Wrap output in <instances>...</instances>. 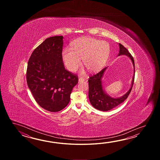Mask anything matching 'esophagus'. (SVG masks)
<instances>
[{"instance_id":"34e87169","label":"esophagus","mask_w":160,"mask_h":160,"mask_svg":"<svg viewBox=\"0 0 160 160\" xmlns=\"http://www.w3.org/2000/svg\"><path fill=\"white\" fill-rule=\"evenodd\" d=\"M84 81H85V78H81V77L79 78V82Z\"/></svg>"}]
</instances>
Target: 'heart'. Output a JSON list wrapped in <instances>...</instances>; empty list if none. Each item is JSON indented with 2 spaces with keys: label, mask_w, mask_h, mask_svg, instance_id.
Instances as JSON below:
<instances>
[{
  "label": "heart",
  "mask_w": 160,
  "mask_h": 160,
  "mask_svg": "<svg viewBox=\"0 0 160 160\" xmlns=\"http://www.w3.org/2000/svg\"><path fill=\"white\" fill-rule=\"evenodd\" d=\"M109 43L93 38H81L72 42L71 49L62 51V58L67 68L76 71L81 64V59L90 72L101 70L105 65L110 55Z\"/></svg>",
  "instance_id": "heart-1"
}]
</instances>
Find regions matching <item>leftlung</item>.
Returning a JSON list of instances; mask_svg holds the SVG:
<instances>
[{
	"instance_id": "1",
	"label": "left lung",
	"mask_w": 160,
	"mask_h": 160,
	"mask_svg": "<svg viewBox=\"0 0 160 160\" xmlns=\"http://www.w3.org/2000/svg\"><path fill=\"white\" fill-rule=\"evenodd\" d=\"M119 52L118 55H126L128 56L131 59L134 67V61L132 55L130 54L129 51L122 44L119 43ZM106 69V68H105L98 73L91 75L88 80V98L90 102L94 108L103 112L108 111L114 108L126 99L133 88L135 75L134 74L133 76L132 83L129 90L125 95H123L122 97L118 98H113L106 94L102 88L101 78Z\"/></svg>"
}]
</instances>
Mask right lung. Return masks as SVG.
Masks as SVG:
<instances>
[{
    "label": "right lung",
    "instance_id": "obj_1",
    "mask_svg": "<svg viewBox=\"0 0 160 160\" xmlns=\"http://www.w3.org/2000/svg\"><path fill=\"white\" fill-rule=\"evenodd\" d=\"M63 44L62 36L47 38L32 52L27 64L28 87L38 105L51 112L68 105L78 82L77 75L65 68Z\"/></svg>",
    "mask_w": 160,
    "mask_h": 160
}]
</instances>
